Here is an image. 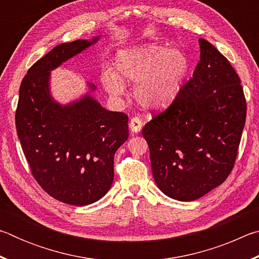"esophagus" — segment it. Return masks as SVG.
Segmentation results:
<instances>
[{"instance_id":"1","label":"esophagus","mask_w":259,"mask_h":259,"mask_svg":"<svg viewBox=\"0 0 259 259\" xmlns=\"http://www.w3.org/2000/svg\"><path fill=\"white\" fill-rule=\"evenodd\" d=\"M129 126H130V130L133 131V133H139V131L143 128V121L140 120L138 116H134L133 119L130 120Z\"/></svg>"}]
</instances>
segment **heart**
<instances>
[{
	"label": "heart",
	"instance_id": "b5f03b06",
	"mask_svg": "<svg viewBox=\"0 0 259 259\" xmlns=\"http://www.w3.org/2000/svg\"><path fill=\"white\" fill-rule=\"evenodd\" d=\"M116 73L105 71L104 87L119 97L124 84L137 83L135 95L146 107H165L178 98L188 73V60L183 52L160 45L130 47L116 57Z\"/></svg>",
	"mask_w": 259,
	"mask_h": 259
}]
</instances>
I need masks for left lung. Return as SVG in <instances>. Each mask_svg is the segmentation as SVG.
<instances>
[{
  "instance_id": "obj_1",
  "label": "left lung",
  "mask_w": 259,
  "mask_h": 259,
  "mask_svg": "<svg viewBox=\"0 0 259 259\" xmlns=\"http://www.w3.org/2000/svg\"><path fill=\"white\" fill-rule=\"evenodd\" d=\"M199 43L200 61L193 77L142 130L155 183L179 201L199 199L226 181L247 115L235 69L211 43L204 38Z\"/></svg>"
}]
</instances>
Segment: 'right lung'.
I'll return each mask as SVG.
<instances>
[{"mask_svg": "<svg viewBox=\"0 0 259 259\" xmlns=\"http://www.w3.org/2000/svg\"><path fill=\"white\" fill-rule=\"evenodd\" d=\"M97 40L63 43L38 59L21 81L16 109L17 134L35 181L54 199L73 205L106 194L114 154L129 136L124 113L107 111L91 97L68 106L50 97L51 69Z\"/></svg>", "mask_w": 259, "mask_h": 259, "instance_id": "add662e5", "label": "right lung"}]
</instances>
